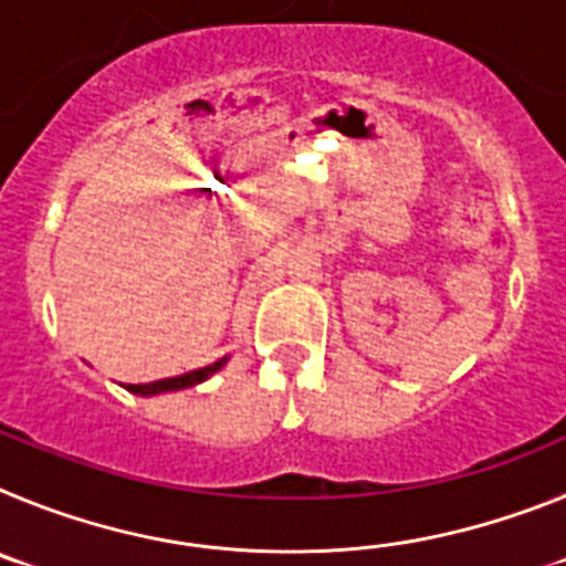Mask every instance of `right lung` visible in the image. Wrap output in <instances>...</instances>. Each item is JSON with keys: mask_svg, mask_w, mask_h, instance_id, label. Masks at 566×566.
<instances>
[{"mask_svg": "<svg viewBox=\"0 0 566 566\" xmlns=\"http://www.w3.org/2000/svg\"><path fill=\"white\" fill-rule=\"evenodd\" d=\"M227 359H218L212 365H203V368H195V371L181 374V377H167V379H155V382H142V385H127V391L142 394V397H149V394H164V391H178V388H189V385L203 382L207 377H212Z\"/></svg>", "mask_w": 566, "mask_h": 566, "instance_id": "add662e5", "label": "right lung"}]
</instances>
